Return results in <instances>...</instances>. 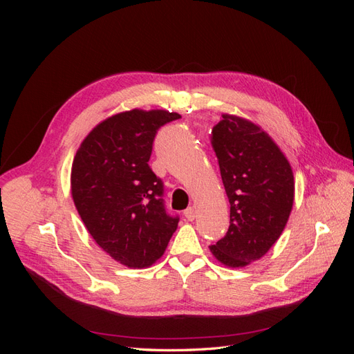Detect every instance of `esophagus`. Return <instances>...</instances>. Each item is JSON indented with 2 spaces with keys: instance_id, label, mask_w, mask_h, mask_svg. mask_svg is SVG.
<instances>
[{
  "instance_id": "1",
  "label": "esophagus",
  "mask_w": 354,
  "mask_h": 354,
  "mask_svg": "<svg viewBox=\"0 0 354 354\" xmlns=\"http://www.w3.org/2000/svg\"><path fill=\"white\" fill-rule=\"evenodd\" d=\"M185 217L189 220V221H194L195 217H196V211L194 207H189L186 211H185Z\"/></svg>"
}]
</instances>
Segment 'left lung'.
<instances>
[{"instance_id": "8db88e82", "label": "left lung", "mask_w": 354, "mask_h": 354, "mask_svg": "<svg viewBox=\"0 0 354 354\" xmlns=\"http://www.w3.org/2000/svg\"><path fill=\"white\" fill-rule=\"evenodd\" d=\"M211 143L230 202V226L209 250L236 269L260 260L279 239L292 209L294 174L273 138L245 118L223 113Z\"/></svg>"}]
</instances>
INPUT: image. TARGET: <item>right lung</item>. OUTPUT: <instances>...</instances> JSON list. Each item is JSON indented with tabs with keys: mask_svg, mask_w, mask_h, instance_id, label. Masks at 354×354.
Returning <instances> with one entry per match:
<instances>
[{
	"mask_svg": "<svg viewBox=\"0 0 354 354\" xmlns=\"http://www.w3.org/2000/svg\"><path fill=\"white\" fill-rule=\"evenodd\" d=\"M181 118L164 109H133L106 118L80 145L71 192L91 238L130 269L164 255L178 217L167 214L164 185L149 167L156 131Z\"/></svg>",
	"mask_w": 354,
	"mask_h": 354,
	"instance_id": "obj_1",
	"label": "right lung"
}]
</instances>
